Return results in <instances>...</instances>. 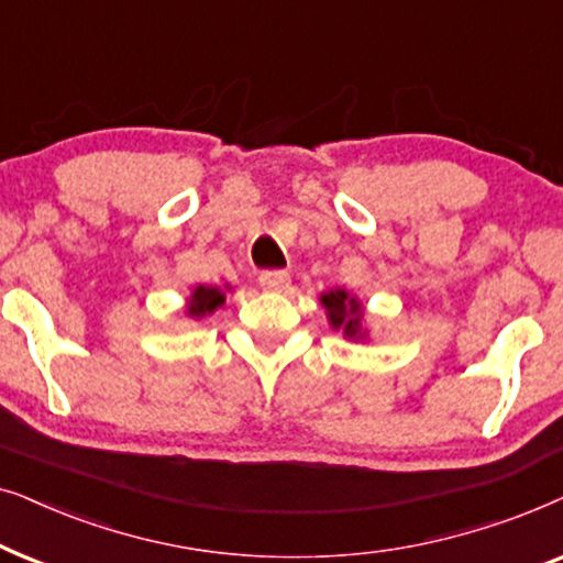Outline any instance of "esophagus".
Returning a JSON list of instances; mask_svg holds the SVG:
<instances>
[{"instance_id": "obj_1", "label": "esophagus", "mask_w": 563, "mask_h": 563, "mask_svg": "<svg viewBox=\"0 0 563 563\" xmlns=\"http://www.w3.org/2000/svg\"><path fill=\"white\" fill-rule=\"evenodd\" d=\"M260 286L269 290V294H286L290 288V275L283 273V269H265L260 275Z\"/></svg>"}]
</instances>
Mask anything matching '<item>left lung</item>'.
Listing matches in <instances>:
<instances>
[{"label":"left lung","mask_w":563,"mask_h":563,"mask_svg":"<svg viewBox=\"0 0 563 563\" xmlns=\"http://www.w3.org/2000/svg\"><path fill=\"white\" fill-rule=\"evenodd\" d=\"M321 306H324L327 319L332 329H342V334L352 342H365L371 336L368 327H365V309L363 301L357 296H352L350 290L334 288L319 296Z\"/></svg>","instance_id":"1"}]
</instances>
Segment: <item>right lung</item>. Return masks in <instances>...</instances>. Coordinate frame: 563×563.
I'll list each match as a JSON object with an SVG mask.
<instances>
[{"label": "right lung", "instance_id": "right-lung-1", "mask_svg": "<svg viewBox=\"0 0 563 563\" xmlns=\"http://www.w3.org/2000/svg\"><path fill=\"white\" fill-rule=\"evenodd\" d=\"M223 303H227V294H223L221 288L198 286L190 290V296H187L185 313L190 319H206V317H211L216 309H221Z\"/></svg>", "mask_w": 563, "mask_h": 563}]
</instances>
